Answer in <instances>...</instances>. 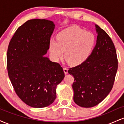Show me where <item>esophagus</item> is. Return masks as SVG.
Returning a JSON list of instances; mask_svg holds the SVG:
<instances>
[{"instance_id": "1", "label": "esophagus", "mask_w": 124, "mask_h": 124, "mask_svg": "<svg viewBox=\"0 0 124 124\" xmlns=\"http://www.w3.org/2000/svg\"><path fill=\"white\" fill-rule=\"evenodd\" d=\"M63 71H64V73H65V75L68 74V68H66V67H65V68H63Z\"/></svg>"}]
</instances>
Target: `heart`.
I'll return each mask as SVG.
<instances>
[{"instance_id": "heart-1", "label": "heart", "mask_w": 124, "mask_h": 124, "mask_svg": "<svg viewBox=\"0 0 124 124\" xmlns=\"http://www.w3.org/2000/svg\"><path fill=\"white\" fill-rule=\"evenodd\" d=\"M94 44L92 34L78 27L66 28L58 34L57 39L51 38L49 49L52 57L58 60L63 56L69 64L83 63L89 56Z\"/></svg>"}]
</instances>
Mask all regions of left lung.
<instances>
[{
	"mask_svg": "<svg viewBox=\"0 0 124 124\" xmlns=\"http://www.w3.org/2000/svg\"><path fill=\"white\" fill-rule=\"evenodd\" d=\"M97 37L92 54L80 65L69 68L73 75V100L78 106L93 107L102 101L111 90L118 69L116 49L112 39L96 24Z\"/></svg>",
	"mask_w": 124,
	"mask_h": 124,
	"instance_id": "8db88e82",
	"label": "left lung"
}]
</instances>
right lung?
<instances>
[{"label":"right lung","instance_id":"right-lung-1","mask_svg":"<svg viewBox=\"0 0 124 124\" xmlns=\"http://www.w3.org/2000/svg\"><path fill=\"white\" fill-rule=\"evenodd\" d=\"M54 28L52 21L29 20L17 28L8 44V77L17 95L32 107L53 103L56 86L65 77L60 64L45 56Z\"/></svg>","mask_w":124,"mask_h":124}]
</instances>
